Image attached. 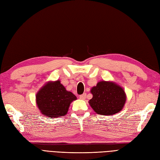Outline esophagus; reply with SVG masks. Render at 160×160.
Listing matches in <instances>:
<instances>
[{
  "label": "esophagus",
  "instance_id": "1",
  "mask_svg": "<svg viewBox=\"0 0 160 160\" xmlns=\"http://www.w3.org/2000/svg\"><path fill=\"white\" fill-rule=\"evenodd\" d=\"M86 97H87V94L86 93H84V94H83V95H80V99H82V100H84V99H85V98H86Z\"/></svg>",
  "mask_w": 160,
  "mask_h": 160
}]
</instances>
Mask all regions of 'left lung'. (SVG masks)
Masks as SVG:
<instances>
[{"label": "left lung", "instance_id": "8db88e82", "mask_svg": "<svg viewBox=\"0 0 160 160\" xmlns=\"http://www.w3.org/2000/svg\"><path fill=\"white\" fill-rule=\"evenodd\" d=\"M91 92L92 98L89 105L97 113L112 116L119 113L126 103V95L124 88L112 81H100L93 87Z\"/></svg>", "mask_w": 160, "mask_h": 160}]
</instances>
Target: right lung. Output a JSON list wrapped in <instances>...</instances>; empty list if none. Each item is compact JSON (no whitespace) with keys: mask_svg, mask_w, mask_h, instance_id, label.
<instances>
[{"mask_svg":"<svg viewBox=\"0 0 160 160\" xmlns=\"http://www.w3.org/2000/svg\"><path fill=\"white\" fill-rule=\"evenodd\" d=\"M77 97L68 91L60 80L48 81L36 95V103L42 115L51 118L66 115L72 101Z\"/></svg>","mask_w":160,"mask_h":160,"instance_id":"1","label":"right lung"}]
</instances>
